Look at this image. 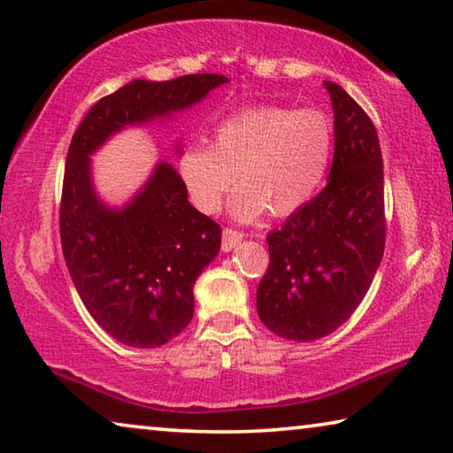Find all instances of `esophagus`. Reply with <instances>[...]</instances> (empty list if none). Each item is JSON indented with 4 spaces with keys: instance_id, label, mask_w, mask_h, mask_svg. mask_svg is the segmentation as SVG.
<instances>
[{
    "instance_id": "obj_1",
    "label": "esophagus",
    "mask_w": 453,
    "mask_h": 453,
    "mask_svg": "<svg viewBox=\"0 0 453 453\" xmlns=\"http://www.w3.org/2000/svg\"><path fill=\"white\" fill-rule=\"evenodd\" d=\"M242 236L245 234H242L241 231H234V228H225V231H222V250L234 249L242 241Z\"/></svg>"
}]
</instances>
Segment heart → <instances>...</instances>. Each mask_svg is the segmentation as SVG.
<instances>
[{"label": "heart", "mask_w": 453, "mask_h": 453, "mask_svg": "<svg viewBox=\"0 0 453 453\" xmlns=\"http://www.w3.org/2000/svg\"><path fill=\"white\" fill-rule=\"evenodd\" d=\"M332 151L334 121L326 111L249 107L225 117L212 143L190 145L180 156V176L192 204L206 214L220 211L239 176L231 212L255 220L267 208L289 214L310 203L328 173Z\"/></svg>", "instance_id": "obj_1"}]
</instances>
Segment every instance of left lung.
<instances>
[{"instance_id":"obj_1","label":"left lung","mask_w":453,"mask_h":453,"mask_svg":"<svg viewBox=\"0 0 453 453\" xmlns=\"http://www.w3.org/2000/svg\"><path fill=\"white\" fill-rule=\"evenodd\" d=\"M334 109L328 184L267 234L269 267L257 289L261 322L310 342L340 328L363 302L385 250V173L365 109L326 81Z\"/></svg>"}]
</instances>
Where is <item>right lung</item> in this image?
Here are the masks:
<instances>
[{
  "instance_id": "1",
  "label": "right lung",
  "mask_w": 453,
  "mask_h": 453,
  "mask_svg": "<svg viewBox=\"0 0 453 453\" xmlns=\"http://www.w3.org/2000/svg\"><path fill=\"white\" fill-rule=\"evenodd\" d=\"M228 82L222 74L131 81L88 109L66 154L60 200L62 253L96 324L125 346L156 348L194 316V283L220 250V226L188 203L168 162L123 208L101 203L90 154L127 125L164 119Z\"/></svg>"
}]
</instances>
